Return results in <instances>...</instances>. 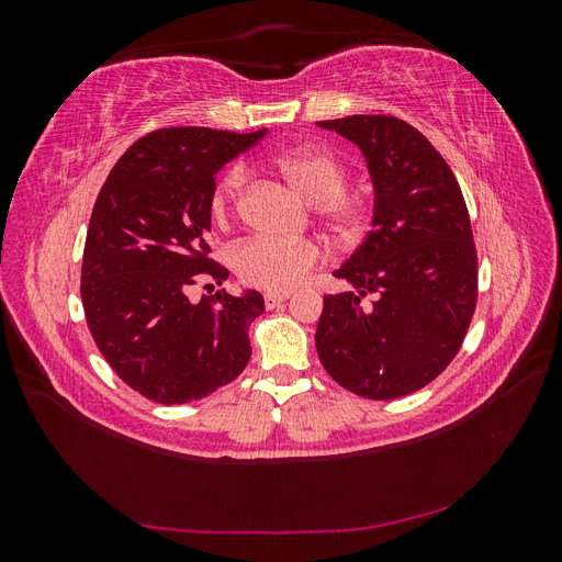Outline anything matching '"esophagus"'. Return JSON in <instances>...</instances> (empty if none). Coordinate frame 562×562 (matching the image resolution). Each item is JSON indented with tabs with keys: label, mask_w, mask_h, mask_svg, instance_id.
Masks as SVG:
<instances>
[{
	"label": "esophagus",
	"mask_w": 562,
	"mask_h": 562,
	"mask_svg": "<svg viewBox=\"0 0 562 562\" xmlns=\"http://www.w3.org/2000/svg\"><path fill=\"white\" fill-rule=\"evenodd\" d=\"M288 297H291V293H267L265 295V304L271 310V307H277V304L285 302Z\"/></svg>",
	"instance_id": "esophagus-1"
}]
</instances>
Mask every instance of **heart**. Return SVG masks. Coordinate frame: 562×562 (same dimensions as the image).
Wrapping results in <instances>:
<instances>
[{"label": "heart", "instance_id": "obj_1", "mask_svg": "<svg viewBox=\"0 0 562 562\" xmlns=\"http://www.w3.org/2000/svg\"><path fill=\"white\" fill-rule=\"evenodd\" d=\"M274 168L293 190L310 203H321V217L339 239L356 241L370 227V203L359 194L342 192L347 168L335 155L318 147H300L274 159ZM246 184V168L232 166L213 187L211 215L225 223ZM321 260V250L307 239L252 236L234 250L239 277L271 293L293 291Z\"/></svg>", "mask_w": 562, "mask_h": 562}]
</instances>
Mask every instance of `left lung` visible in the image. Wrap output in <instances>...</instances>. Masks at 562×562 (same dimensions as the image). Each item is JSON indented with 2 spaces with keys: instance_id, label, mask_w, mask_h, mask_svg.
<instances>
[{
  "instance_id": "8db88e82",
  "label": "left lung",
  "mask_w": 562,
  "mask_h": 562,
  "mask_svg": "<svg viewBox=\"0 0 562 562\" xmlns=\"http://www.w3.org/2000/svg\"><path fill=\"white\" fill-rule=\"evenodd\" d=\"M316 124L361 149L375 194L368 236L333 271L353 291L323 297L318 359L353 394L401 398L436 380L469 330L479 260L467 203L446 159L403 119Z\"/></svg>"
}]
</instances>
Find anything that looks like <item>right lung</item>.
<instances>
[{
    "instance_id": "obj_1",
    "label": "right lung",
    "mask_w": 562,
    "mask_h": 562,
    "mask_svg": "<svg viewBox=\"0 0 562 562\" xmlns=\"http://www.w3.org/2000/svg\"><path fill=\"white\" fill-rule=\"evenodd\" d=\"M267 128H159L108 176L83 246L81 302L100 353L131 389L180 405L229 384L250 359L258 291L190 300L196 281L229 271L209 258L215 173ZM209 288V285H206Z\"/></svg>"
}]
</instances>
